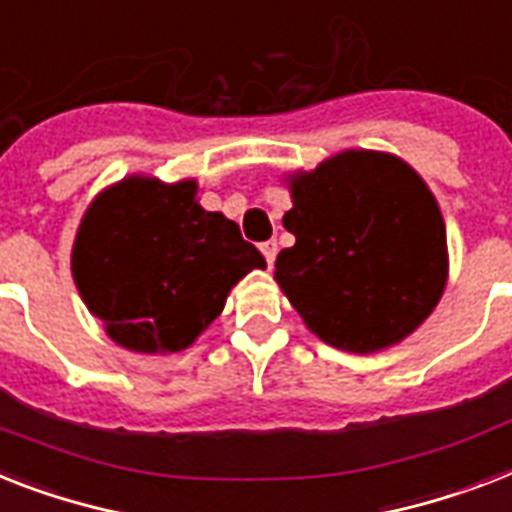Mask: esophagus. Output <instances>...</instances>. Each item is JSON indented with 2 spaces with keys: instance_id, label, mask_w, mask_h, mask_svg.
<instances>
[{
  "instance_id": "1",
  "label": "esophagus",
  "mask_w": 512,
  "mask_h": 512,
  "mask_svg": "<svg viewBox=\"0 0 512 512\" xmlns=\"http://www.w3.org/2000/svg\"><path fill=\"white\" fill-rule=\"evenodd\" d=\"M260 249H263V255H265V260H268V265H273V263H276V255H278V244L273 242V239H270V242H263V244H260Z\"/></svg>"
}]
</instances>
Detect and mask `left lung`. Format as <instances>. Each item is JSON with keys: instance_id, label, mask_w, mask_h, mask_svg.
I'll list each match as a JSON object with an SVG mask.
<instances>
[{"instance_id": "8db88e82", "label": "left lung", "mask_w": 512, "mask_h": 512, "mask_svg": "<svg viewBox=\"0 0 512 512\" xmlns=\"http://www.w3.org/2000/svg\"><path fill=\"white\" fill-rule=\"evenodd\" d=\"M294 247L276 281L305 326L344 352L402 342L447 284V231L434 194L405 160L347 149L289 176Z\"/></svg>"}]
</instances>
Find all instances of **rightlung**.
Segmentation results:
<instances>
[{"instance_id": "obj_1", "label": "right lung", "mask_w": 512, "mask_h": 512, "mask_svg": "<svg viewBox=\"0 0 512 512\" xmlns=\"http://www.w3.org/2000/svg\"><path fill=\"white\" fill-rule=\"evenodd\" d=\"M70 265L112 342L165 355L186 350L265 257L234 220L202 210L197 181L128 176L89 205Z\"/></svg>"}]
</instances>
